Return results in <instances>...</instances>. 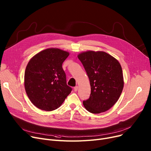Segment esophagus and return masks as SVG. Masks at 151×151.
<instances>
[{"label":"esophagus","mask_w":151,"mask_h":151,"mask_svg":"<svg viewBox=\"0 0 151 151\" xmlns=\"http://www.w3.org/2000/svg\"><path fill=\"white\" fill-rule=\"evenodd\" d=\"M78 86H75V88H74V91L75 92H76L78 91Z\"/></svg>","instance_id":"esophagus-1"}]
</instances>
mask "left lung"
Masks as SVG:
<instances>
[{"instance_id":"8db88e82","label":"left lung","mask_w":151,"mask_h":151,"mask_svg":"<svg viewBox=\"0 0 151 151\" xmlns=\"http://www.w3.org/2000/svg\"><path fill=\"white\" fill-rule=\"evenodd\" d=\"M88 75L91 88L85 108L93 114L105 112L119 99L124 88L120 63L104 51H88L78 55Z\"/></svg>"}]
</instances>
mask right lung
<instances>
[{"label": "right lung", "instance_id": "1", "mask_svg": "<svg viewBox=\"0 0 151 151\" xmlns=\"http://www.w3.org/2000/svg\"><path fill=\"white\" fill-rule=\"evenodd\" d=\"M69 52L58 48L43 50L26 67L24 87L31 102L38 108L50 111L61 106L72 91L67 84L62 63Z\"/></svg>", "mask_w": 151, "mask_h": 151}]
</instances>
